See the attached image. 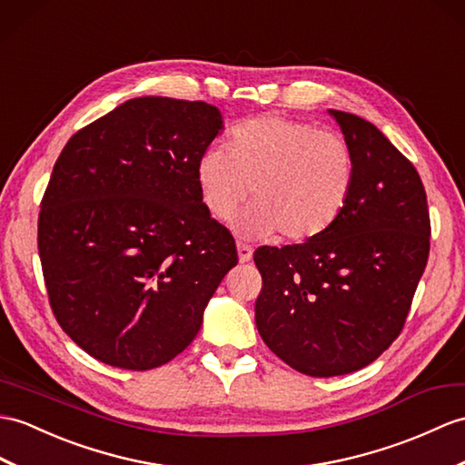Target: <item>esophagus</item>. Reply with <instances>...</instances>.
<instances>
[{"label":"esophagus","instance_id":"esophagus-1","mask_svg":"<svg viewBox=\"0 0 465 465\" xmlns=\"http://www.w3.org/2000/svg\"><path fill=\"white\" fill-rule=\"evenodd\" d=\"M237 257H240V262H242V263L252 262L253 250H252L250 245H245V243H237Z\"/></svg>","mask_w":465,"mask_h":465}]
</instances>
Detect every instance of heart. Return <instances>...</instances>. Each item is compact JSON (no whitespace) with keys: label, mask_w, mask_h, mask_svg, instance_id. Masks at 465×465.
Listing matches in <instances>:
<instances>
[{"label":"heart","mask_w":465,"mask_h":465,"mask_svg":"<svg viewBox=\"0 0 465 465\" xmlns=\"http://www.w3.org/2000/svg\"><path fill=\"white\" fill-rule=\"evenodd\" d=\"M356 178L352 150L342 136L315 124L265 114L233 128L230 150L212 144L196 164L203 208L228 220L250 196L253 206L237 230L253 237L303 243L329 232L351 200Z\"/></svg>","instance_id":"obj_1"}]
</instances>
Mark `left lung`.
<instances>
[{"label": "left lung", "instance_id": "obj_1", "mask_svg": "<svg viewBox=\"0 0 465 465\" xmlns=\"http://www.w3.org/2000/svg\"><path fill=\"white\" fill-rule=\"evenodd\" d=\"M352 150L351 200L317 240L259 247L255 325L279 359L329 379L364 369L401 334L430 253L424 183L364 118L329 109Z\"/></svg>", "mask_w": 465, "mask_h": 465}]
</instances>
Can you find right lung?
<instances>
[{
  "instance_id": "1",
  "label": "right lung",
  "mask_w": 465,
  "mask_h": 465,
  "mask_svg": "<svg viewBox=\"0 0 465 465\" xmlns=\"http://www.w3.org/2000/svg\"><path fill=\"white\" fill-rule=\"evenodd\" d=\"M222 131L208 103L138 96L64 144L37 243L51 309L93 359L150 371L196 339L237 265L233 237L196 182L198 158Z\"/></svg>"
}]
</instances>
